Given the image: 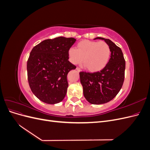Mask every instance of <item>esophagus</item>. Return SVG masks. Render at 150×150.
<instances>
[{
    "label": "esophagus",
    "instance_id": "esophagus-1",
    "mask_svg": "<svg viewBox=\"0 0 150 150\" xmlns=\"http://www.w3.org/2000/svg\"><path fill=\"white\" fill-rule=\"evenodd\" d=\"M76 70H77V71H79V72L81 71V68H79V67H76Z\"/></svg>",
    "mask_w": 150,
    "mask_h": 150
}]
</instances>
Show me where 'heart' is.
<instances>
[{"label": "heart", "instance_id": "1", "mask_svg": "<svg viewBox=\"0 0 150 150\" xmlns=\"http://www.w3.org/2000/svg\"><path fill=\"white\" fill-rule=\"evenodd\" d=\"M111 48L104 41H92L84 40L77 44L76 48H71L68 51L69 61L78 64L82 61L90 72L102 70L110 60Z\"/></svg>", "mask_w": 150, "mask_h": 150}]
</instances>
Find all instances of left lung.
<instances>
[{
	"label": "left lung",
	"instance_id": "8db88e82",
	"mask_svg": "<svg viewBox=\"0 0 150 150\" xmlns=\"http://www.w3.org/2000/svg\"><path fill=\"white\" fill-rule=\"evenodd\" d=\"M104 40L111 48V57L107 65L100 71L79 72L83 93L88 102L93 104L106 103L120 92L125 80V60L120 47L111 40Z\"/></svg>",
	"mask_w": 150,
	"mask_h": 150
}]
</instances>
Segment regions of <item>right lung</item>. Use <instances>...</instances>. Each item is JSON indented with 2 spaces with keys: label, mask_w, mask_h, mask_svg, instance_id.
I'll list each match as a JSON object with an SVG mask.
<instances>
[{
  "label": "right lung",
  "mask_w": 150,
  "mask_h": 150,
  "mask_svg": "<svg viewBox=\"0 0 150 150\" xmlns=\"http://www.w3.org/2000/svg\"><path fill=\"white\" fill-rule=\"evenodd\" d=\"M76 40L73 38L49 39L32 49L27 63L28 82L32 92L42 102L54 104L64 98L67 75L76 67L68 61V51Z\"/></svg>",
  "instance_id": "1"
}]
</instances>
